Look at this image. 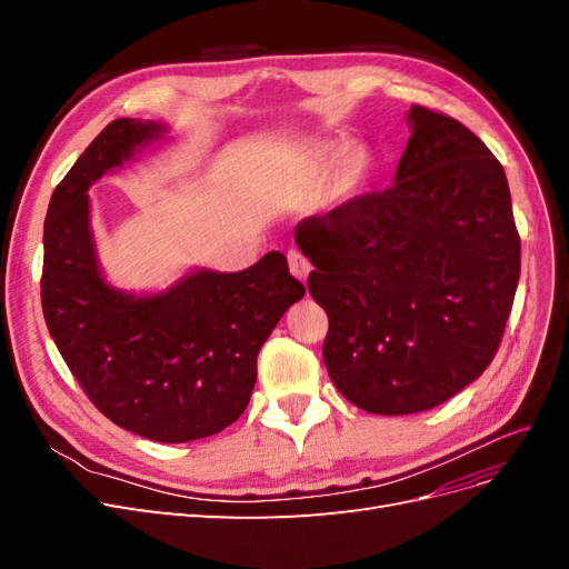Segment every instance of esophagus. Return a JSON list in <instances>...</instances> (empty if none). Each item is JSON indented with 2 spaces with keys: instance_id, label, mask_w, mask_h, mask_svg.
Masks as SVG:
<instances>
[{
  "instance_id": "esophagus-1",
  "label": "esophagus",
  "mask_w": 569,
  "mask_h": 569,
  "mask_svg": "<svg viewBox=\"0 0 569 569\" xmlns=\"http://www.w3.org/2000/svg\"><path fill=\"white\" fill-rule=\"evenodd\" d=\"M287 261H289V270H291V274H295L297 280L306 282V280H308V274H311V263H308V258H306L301 251L291 249V251L287 253Z\"/></svg>"
}]
</instances>
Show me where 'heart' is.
Masks as SVG:
<instances>
[{"label":"heart","mask_w":569,"mask_h":569,"mask_svg":"<svg viewBox=\"0 0 569 569\" xmlns=\"http://www.w3.org/2000/svg\"><path fill=\"white\" fill-rule=\"evenodd\" d=\"M311 157H313L318 163H322V166H335L337 161H341L343 157H347V149L332 147V144H316V147L311 149ZM366 163H368V161H366L363 153H356V157L351 159V166H353L356 170H363Z\"/></svg>","instance_id":"b5f03b06"}]
</instances>
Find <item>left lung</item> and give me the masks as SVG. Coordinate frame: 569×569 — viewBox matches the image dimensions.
Here are the masks:
<instances>
[{
	"label": "left lung",
	"mask_w": 569,
	"mask_h": 569,
	"mask_svg": "<svg viewBox=\"0 0 569 569\" xmlns=\"http://www.w3.org/2000/svg\"><path fill=\"white\" fill-rule=\"evenodd\" d=\"M385 192L303 218L295 239L330 318L325 368L375 416L449 401L489 368L520 280L506 170L456 118L412 104Z\"/></svg>",
	"instance_id": "1"
}]
</instances>
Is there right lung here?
<instances>
[{"label": "right lung", "instance_id": "1", "mask_svg": "<svg viewBox=\"0 0 569 569\" xmlns=\"http://www.w3.org/2000/svg\"><path fill=\"white\" fill-rule=\"evenodd\" d=\"M163 132L118 118L80 153L49 201L40 287L49 335L97 410L144 439L182 443L242 416L258 351L306 289L280 251L242 272H189L151 297L104 280L88 189Z\"/></svg>", "mask_w": 569, "mask_h": 569}]
</instances>
